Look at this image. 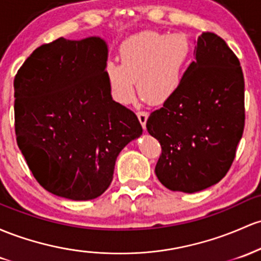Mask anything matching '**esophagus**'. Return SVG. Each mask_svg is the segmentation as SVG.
I'll return each mask as SVG.
<instances>
[{
    "label": "esophagus",
    "instance_id": "obj_1",
    "mask_svg": "<svg viewBox=\"0 0 261 261\" xmlns=\"http://www.w3.org/2000/svg\"><path fill=\"white\" fill-rule=\"evenodd\" d=\"M137 117H139V121L140 124L142 125V127H146V121H147V117H148V114L146 113V111H137L136 113Z\"/></svg>",
    "mask_w": 261,
    "mask_h": 261
}]
</instances>
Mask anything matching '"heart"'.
<instances>
[{"label": "heart", "mask_w": 261, "mask_h": 261, "mask_svg": "<svg viewBox=\"0 0 261 261\" xmlns=\"http://www.w3.org/2000/svg\"><path fill=\"white\" fill-rule=\"evenodd\" d=\"M191 53V41L185 33L144 32L131 37L120 47L121 65L107 64L111 95L120 104H128L137 83L145 101L163 104L181 85Z\"/></svg>", "instance_id": "obj_1"}]
</instances>
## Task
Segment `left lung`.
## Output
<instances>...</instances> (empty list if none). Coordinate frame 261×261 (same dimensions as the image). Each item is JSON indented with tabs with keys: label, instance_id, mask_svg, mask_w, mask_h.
<instances>
[{
	"label": "left lung",
	"instance_id": "8db88e82",
	"mask_svg": "<svg viewBox=\"0 0 261 261\" xmlns=\"http://www.w3.org/2000/svg\"><path fill=\"white\" fill-rule=\"evenodd\" d=\"M181 85L146 127L159 140L157 178L171 191L194 193L227 174L244 131V75L224 39L203 32Z\"/></svg>",
	"mask_w": 261,
	"mask_h": 261
}]
</instances>
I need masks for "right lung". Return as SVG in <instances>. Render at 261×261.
Segmentation results:
<instances>
[{
  "instance_id": "right-lung-1",
  "label": "right lung",
  "mask_w": 261,
  "mask_h": 261,
  "mask_svg": "<svg viewBox=\"0 0 261 261\" xmlns=\"http://www.w3.org/2000/svg\"><path fill=\"white\" fill-rule=\"evenodd\" d=\"M108 45L99 37L45 43L14 76L17 145L44 190L73 200L101 196L116 157L142 134L134 111L111 98Z\"/></svg>"
}]
</instances>
